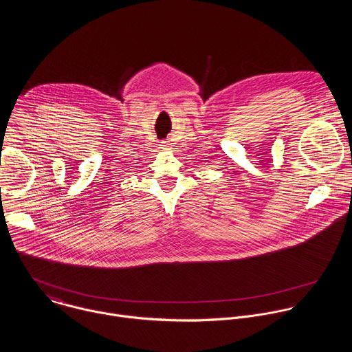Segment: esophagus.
Returning a JSON list of instances; mask_svg holds the SVG:
<instances>
[{"label":"esophagus","instance_id":"34e87169","mask_svg":"<svg viewBox=\"0 0 352 352\" xmlns=\"http://www.w3.org/2000/svg\"><path fill=\"white\" fill-rule=\"evenodd\" d=\"M160 148L167 149V148H168V142H167V141H162V142H160Z\"/></svg>","mask_w":352,"mask_h":352}]
</instances>
